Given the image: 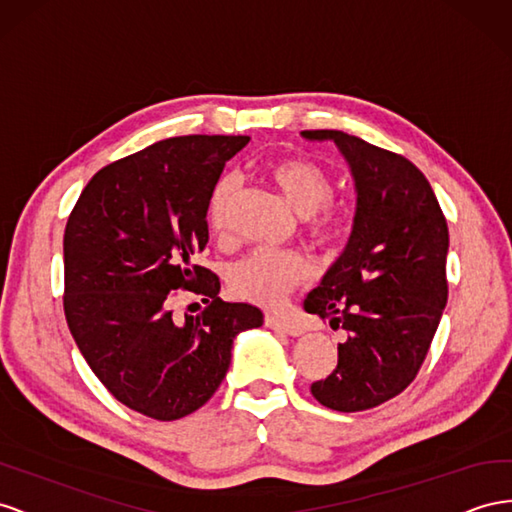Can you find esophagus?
<instances>
[{
  "label": "esophagus",
  "instance_id": "esophagus-1",
  "mask_svg": "<svg viewBox=\"0 0 512 512\" xmlns=\"http://www.w3.org/2000/svg\"><path fill=\"white\" fill-rule=\"evenodd\" d=\"M265 325L271 327V329L284 331V334H288V336H301L303 334V327L299 323L290 321V319H286V316H280V314H267Z\"/></svg>",
  "mask_w": 512,
  "mask_h": 512
}]
</instances>
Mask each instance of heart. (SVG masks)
<instances>
[{
	"mask_svg": "<svg viewBox=\"0 0 512 512\" xmlns=\"http://www.w3.org/2000/svg\"><path fill=\"white\" fill-rule=\"evenodd\" d=\"M269 178L278 187L290 206L299 215H312L327 206L334 198V181L321 163L308 157H286L269 165ZM234 196V178H219L206 202V222L215 234H224L228 228L230 202ZM340 228V219L334 211L314 217L310 232L319 239L334 237ZM308 275V262L299 252L278 250V247H256L241 258L230 271V286L243 299L262 306H275L290 290Z\"/></svg>",
	"mask_w": 512,
	"mask_h": 512,
	"instance_id": "obj_1",
	"label": "heart"
}]
</instances>
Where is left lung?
Instances as JSON below:
<instances>
[{
    "instance_id": "1",
    "label": "left lung",
    "mask_w": 512,
    "mask_h": 512,
    "mask_svg": "<svg viewBox=\"0 0 512 512\" xmlns=\"http://www.w3.org/2000/svg\"><path fill=\"white\" fill-rule=\"evenodd\" d=\"M334 140L355 178L357 209L347 250L303 308L347 331L338 366L312 383L321 405L372 409L416 379L448 301V224L426 176L403 155L342 131Z\"/></svg>"
}]
</instances>
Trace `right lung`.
I'll use <instances>...</instances> for the list:
<instances>
[{
	"instance_id": "obj_1",
	"label": "right lung",
	"mask_w": 512,
	"mask_h": 512,
	"mask_svg": "<svg viewBox=\"0 0 512 512\" xmlns=\"http://www.w3.org/2000/svg\"><path fill=\"white\" fill-rule=\"evenodd\" d=\"M247 135L161 140L96 172L64 230V314L81 355L122 405L155 420L200 409L224 381L232 340L260 327L250 303L219 299L193 265L209 243L206 202ZM200 294L198 317L173 310Z\"/></svg>"
}]
</instances>
